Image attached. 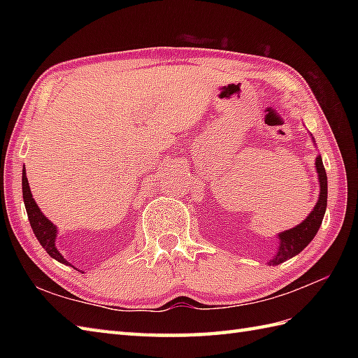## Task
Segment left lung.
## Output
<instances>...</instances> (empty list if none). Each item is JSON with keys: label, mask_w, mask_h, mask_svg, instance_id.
Instances as JSON below:
<instances>
[{"label": "left lung", "mask_w": 358, "mask_h": 358, "mask_svg": "<svg viewBox=\"0 0 358 358\" xmlns=\"http://www.w3.org/2000/svg\"><path fill=\"white\" fill-rule=\"evenodd\" d=\"M315 169L318 173V181H320V195H318L315 208L299 226L278 234V250L269 260L268 264L271 266H277L289 260V258L295 257L296 254H300L313 241L318 232V227H320L323 222L326 204H328V177H326V171L320 155L315 158Z\"/></svg>", "instance_id": "obj_1"}]
</instances>
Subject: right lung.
Here are the masks:
<instances>
[{
	"mask_svg": "<svg viewBox=\"0 0 358 358\" xmlns=\"http://www.w3.org/2000/svg\"><path fill=\"white\" fill-rule=\"evenodd\" d=\"M22 200H24L26 212H27L29 222H30V226H32L35 237L38 238V241H40V245L45 249V252H48L52 258H55L57 262L71 266V263L67 262L62 254H59V250L55 246L57 226L53 224L48 217L43 215V212L35 203L32 192H30V187H29L26 171H22Z\"/></svg>",
	"mask_w": 358,
	"mask_h": 358,
	"instance_id": "obj_1",
	"label": "right lung"
}]
</instances>
